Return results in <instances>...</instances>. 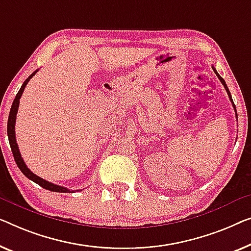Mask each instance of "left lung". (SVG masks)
Returning <instances> with one entry per match:
<instances>
[{"label": "left lung", "instance_id": "left-lung-1", "mask_svg": "<svg viewBox=\"0 0 251 251\" xmlns=\"http://www.w3.org/2000/svg\"><path fill=\"white\" fill-rule=\"evenodd\" d=\"M212 69H213V71H214L215 72V74H216V76L219 77V80L221 81V83L224 85V88H226V92H227V96H229V98H230V100H231V102H232V104H233V108H234V110H235V107H234V103H233V100H232V97H231V93H230V91H229V89H227V85L226 84V81L223 80V78L221 77V75H220V74L216 72V70H215V67L214 66H212ZM235 117H237V119H238V115H237V110H235Z\"/></svg>", "mask_w": 251, "mask_h": 251}]
</instances>
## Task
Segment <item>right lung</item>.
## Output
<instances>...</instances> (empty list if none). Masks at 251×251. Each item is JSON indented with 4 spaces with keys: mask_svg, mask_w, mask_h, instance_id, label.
<instances>
[{
    "mask_svg": "<svg viewBox=\"0 0 251 251\" xmlns=\"http://www.w3.org/2000/svg\"><path fill=\"white\" fill-rule=\"evenodd\" d=\"M37 71H38V70H37ZM37 71H35V72H33L31 75H30L27 78V80L24 82V84L21 85L20 90H19V92L17 93L16 99L13 100L12 106H11L9 119H7V136H9L10 147H11V150H12L13 158H14V160H16V163H17V166L19 167V169H20L21 173L24 174L28 179H30V180L36 182V184H38L40 187H43V188H45V189L50 190V192H57V193H70V192H72L73 193L74 190H70V189L65 188V187L51 184V182L45 180V179L38 177V176H36L31 170L29 169L27 166H25L24 159H22V156L20 154V151H19V148H18V144H17V141H16V130H14V128H16L14 125H16L19 102H20V98L22 96V92H24V90L25 88V85L28 84L30 78H31L37 73Z\"/></svg>",
    "mask_w": 251,
    "mask_h": 251,
    "instance_id": "1",
    "label": "right lung"
}]
</instances>
